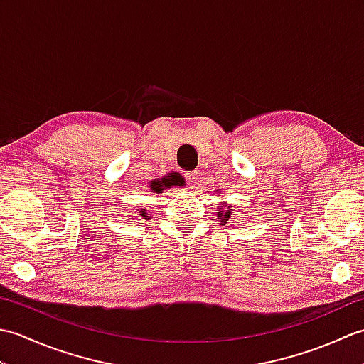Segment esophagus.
Masks as SVG:
<instances>
[{
    "instance_id": "esophagus-1",
    "label": "esophagus",
    "mask_w": 364,
    "mask_h": 364,
    "mask_svg": "<svg viewBox=\"0 0 364 364\" xmlns=\"http://www.w3.org/2000/svg\"><path fill=\"white\" fill-rule=\"evenodd\" d=\"M184 176H186V180H188V183L191 184V186L194 188L196 184H197V181H198V173L197 172H189V173H186Z\"/></svg>"
}]
</instances>
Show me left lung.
Masks as SVG:
<instances>
[{
	"mask_svg": "<svg viewBox=\"0 0 364 364\" xmlns=\"http://www.w3.org/2000/svg\"><path fill=\"white\" fill-rule=\"evenodd\" d=\"M220 191V189H218ZM218 218H219V223L220 225H225L227 220L231 218V206H227V202H222V206L218 208Z\"/></svg>",
	"mask_w": 364,
	"mask_h": 364,
	"instance_id": "left-lung-1",
	"label": "left lung"
}]
</instances>
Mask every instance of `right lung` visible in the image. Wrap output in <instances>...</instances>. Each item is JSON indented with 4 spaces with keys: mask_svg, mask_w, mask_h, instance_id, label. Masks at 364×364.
Masks as SVG:
<instances>
[{
    "mask_svg": "<svg viewBox=\"0 0 364 364\" xmlns=\"http://www.w3.org/2000/svg\"><path fill=\"white\" fill-rule=\"evenodd\" d=\"M172 186H175V188L176 186H184V180H183L180 173H168V175L162 176V178H156V180H151L150 184H149L151 194H161L162 191H166V189L172 188ZM139 213L142 214L144 219H149L150 218V214L146 213L145 210H141Z\"/></svg>",
    "mask_w": 364,
    "mask_h": 364,
    "instance_id": "add662e5",
    "label": "right lung"
}]
</instances>
